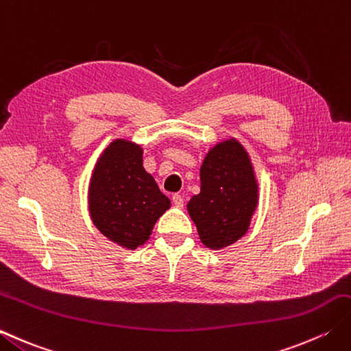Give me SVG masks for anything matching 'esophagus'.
<instances>
[{
	"instance_id": "obj_1",
	"label": "esophagus",
	"mask_w": 351,
	"mask_h": 351,
	"mask_svg": "<svg viewBox=\"0 0 351 351\" xmlns=\"http://www.w3.org/2000/svg\"><path fill=\"white\" fill-rule=\"evenodd\" d=\"M171 202H173L175 207L182 208L184 207V197L181 195H173L171 196Z\"/></svg>"
}]
</instances>
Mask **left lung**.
Masks as SVG:
<instances>
[{
	"label": "left lung",
	"mask_w": 351,
	"mask_h": 351,
	"mask_svg": "<svg viewBox=\"0 0 351 351\" xmlns=\"http://www.w3.org/2000/svg\"><path fill=\"white\" fill-rule=\"evenodd\" d=\"M258 187L248 154L231 138L216 144L201 166V193L187 204L201 242L222 250L250 228L257 208Z\"/></svg>",
	"instance_id": "8db88e82"
}]
</instances>
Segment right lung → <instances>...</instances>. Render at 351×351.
Wrapping results in <instances>:
<instances>
[{"label": "right lung", "mask_w": 351, "mask_h": 351, "mask_svg": "<svg viewBox=\"0 0 351 351\" xmlns=\"http://www.w3.org/2000/svg\"><path fill=\"white\" fill-rule=\"evenodd\" d=\"M89 215L103 236L128 250L143 245L170 199L143 167V149L114 140L95 164L88 191Z\"/></svg>", "instance_id": "obj_1"}]
</instances>
